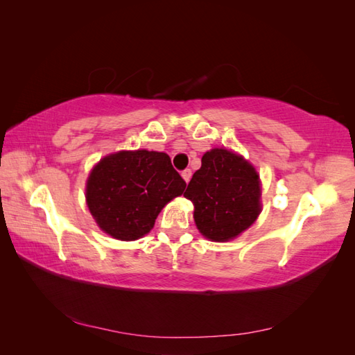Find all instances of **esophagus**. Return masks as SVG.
Masks as SVG:
<instances>
[{"instance_id":"esophagus-1","label":"esophagus","mask_w":355,"mask_h":355,"mask_svg":"<svg viewBox=\"0 0 355 355\" xmlns=\"http://www.w3.org/2000/svg\"><path fill=\"white\" fill-rule=\"evenodd\" d=\"M191 175H192V171H191V168H185L184 171H182V178L185 179V182L188 184V182L191 180Z\"/></svg>"}]
</instances>
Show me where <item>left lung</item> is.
Here are the masks:
<instances>
[{"label":"left lung","instance_id":"left-lung-1","mask_svg":"<svg viewBox=\"0 0 355 355\" xmlns=\"http://www.w3.org/2000/svg\"><path fill=\"white\" fill-rule=\"evenodd\" d=\"M184 197L194 204L197 228L213 241L237 237L261 213L256 170L243 157L222 148L202 155Z\"/></svg>","mask_w":355,"mask_h":355}]
</instances>
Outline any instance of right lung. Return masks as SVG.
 <instances>
[{"mask_svg":"<svg viewBox=\"0 0 355 355\" xmlns=\"http://www.w3.org/2000/svg\"><path fill=\"white\" fill-rule=\"evenodd\" d=\"M185 187L167 154L123 151L105 157L93 168L85 198L106 234L132 241L153 230L161 209Z\"/></svg>","mask_w":355,"mask_h":355,"instance_id":"right-lung-1","label":"right lung"}]
</instances>
